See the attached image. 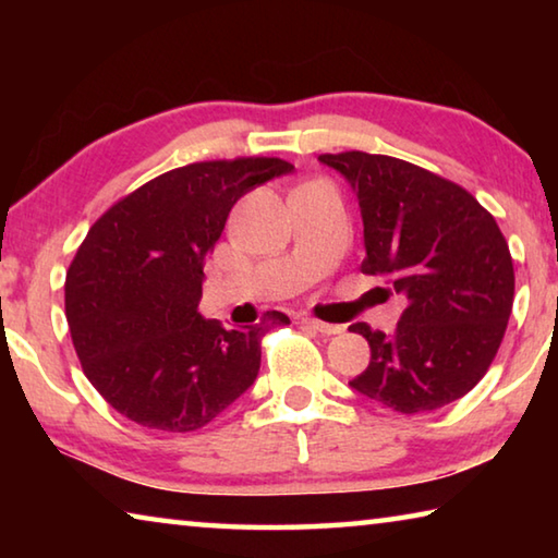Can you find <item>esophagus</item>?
Masks as SVG:
<instances>
[{"mask_svg": "<svg viewBox=\"0 0 558 558\" xmlns=\"http://www.w3.org/2000/svg\"><path fill=\"white\" fill-rule=\"evenodd\" d=\"M300 323L305 325V327H310V329H315V332H319V335H339V332H342V325L319 323V319H313V317H302Z\"/></svg>", "mask_w": 558, "mask_h": 558, "instance_id": "obj_1", "label": "esophagus"}]
</instances>
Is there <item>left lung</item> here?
<instances>
[{
  "instance_id": "1",
  "label": "left lung",
  "mask_w": 558,
  "mask_h": 558,
  "mask_svg": "<svg viewBox=\"0 0 558 558\" xmlns=\"http://www.w3.org/2000/svg\"><path fill=\"white\" fill-rule=\"evenodd\" d=\"M354 189L364 221L362 272L405 298L391 335L366 323L372 359L349 386L399 413H426L475 389L514 302V266L493 214L465 189L403 159L319 155Z\"/></svg>"
}]
</instances>
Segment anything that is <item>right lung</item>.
<instances>
[{"label": "right lung", "instance_id": "add662e5", "mask_svg": "<svg viewBox=\"0 0 558 558\" xmlns=\"http://www.w3.org/2000/svg\"><path fill=\"white\" fill-rule=\"evenodd\" d=\"M292 169L278 157L177 167L93 223L65 276V319L88 381L125 418L189 433L256 381L260 337L288 315L226 329L196 307L233 204Z\"/></svg>", "mask_w": 558, "mask_h": 558}]
</instances>
